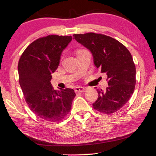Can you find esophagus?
<instances>
[{"instance_id":"esophagus-1","label":"esophagus","mask_w":156,"mask_h":156,"mask_svg":"<svg viewBox=\"0 0 156 156\" xmlns=\"http://www.w3.org/2000/svg\"><path fill=\"white\" fill-rule=\"evenodd\" d=\"M87 88L85 87H81V86H78V87L75 88V92H80V93H83L85 92Z\"/></svg>"}]
</instances>
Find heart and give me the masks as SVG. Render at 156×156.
I'll return each mask as SVG.
<instances>
[{"label":"heart","mask_w":156,"mask_h":156,"mask_svg":"<svg viewBox=\"0 0 156 156\" xmlns=\"http://www.w3.org/2000/svg\"><path fill=\"white\" fill-rule=\"evenodd\" d=\"M83 50H85V49H80V50H78L77 53H78V52H80V51H83Z\"/></svg>","instance_id":"obj_1"}]
</instances>
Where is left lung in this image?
Masks as SVG:
<instances>
[{"label":"left lung","mask_w":156,"mask_h":156,"mask_svg":"<svg viewBox=\"0 0 156 156\" xmlns=\"http://www.w3.org/2000/svg\"><path fill=\"white\" fill-rule=\"evenodd\" d=\"M74 39L89 49L95 66L107 75L108 87L97 90L98 98L93 109L103 114L114 113L122 108L133 94L136 83V68L128 49L114 38L88 33L74 34Z\"/></svg>","instance_id":"obj_1"}]
</instances>
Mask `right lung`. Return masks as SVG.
<instances>
[{
    "label": "right lung",
    "mask_w": 156,
    "mask_h": 156,
    "mask_svg": "<svg viewBox=\"0 0 156 156\" xmlns=\"http://www.w3.org/2000/svg\"><path fill=\"white\" fill-rule=\"evenodd\" d=\"M72 39L57 35L38 38L26 47L19 61V81L26 102L44 121H62L70 112L76 95L72 88L54 90L50 82L62 51Z\"/></svg>",
    "instance_id": "right-lung-1"
}]
</instances>
